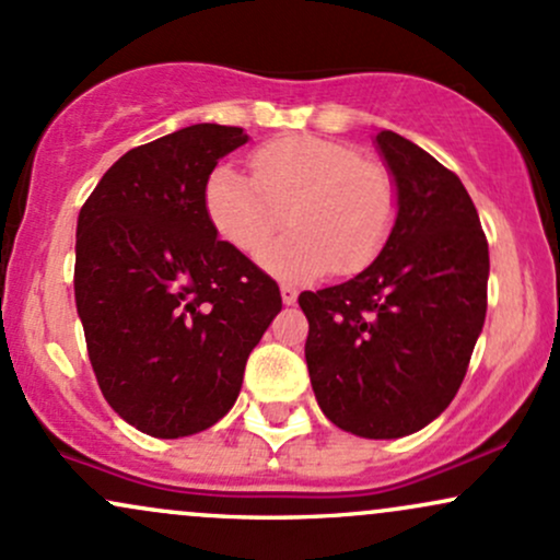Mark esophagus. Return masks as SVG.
I'll list each match as a JSON object with an SVG mask.
<instances>
[{
    "label": "esophagus",
    "instance_id": "obj_1",
    "mask_svg": "<svg viewBox=\"0 0 560 560\" xmlns=\"http://www.w3.org/2000/svg\"><path fill=\"white\" fill-rule=\"evenodd\" d=\"M298 287L281 284V300H284V305H294V302H298Z\"/></svg>",
    "mask_w": 560,
    "mask_h": 560
}]
</instances>
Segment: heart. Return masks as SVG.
<instances>
[{
    "label": "heart",
    "mask_w": 560,
    "mask_h": 560,
    "mask_svg": "<svg viewBox=\"0 0 560 560\" xmlns=\"http://www.w3.org/2000/svg\"><path fill=\"white\" fill-rule=\"evenodd\" d=\"M202 199L210 226L242 255H258L292 223L260 258L281 279H311L329 268L339 276L363 271L397 218L389 173L342 141L320 137H281L258 147L253 178L218 165Z\"/></svg>",
    "instance_id": "1"
}]
</instances>
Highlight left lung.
Returning a JSON list of instances; mask_svg holds the SVG:
<instances>
[{
	"instance_id": "8db88e82",
	"label": "left lung",
	"mask_w": 560,
	"mask_h": 560,
	"mask_svg": "<svg viewBox=\"0 0 560 560\" xmlns=\"http://www.w3.org/2000/svg\"><path fill=\"white\" fill-rule=\"evenodd\" d=\"M376 141L397 184L395 229L363 273L302 292L300 307L326 419L395 440L434 421L460 389L485 326L490 249L453 171L395 131Z\"/></svg>"
}]
</instances>
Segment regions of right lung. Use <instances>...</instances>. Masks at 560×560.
I'll list each match as a JSON object with an SVG mask.
<instances>
[{"instance_id":"add662e5","label":"right lung","mask_w":560,"mask_h":560,"mask_svg":"<svg viewBox=\"0 0 560 560\" xmlns=\"http://www.w3.org/2000/svg\"><path fill=\"white\" fill-rule=\"evenodd\" d=\"M240 126L197 124L128 150L83 202L75 307L96 384L139 432L213 427L281 311L279 284L215 236L205 184Z\"/></svg>"}]
</instances>
